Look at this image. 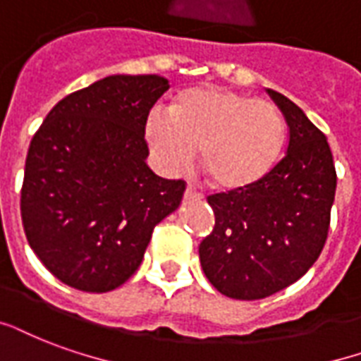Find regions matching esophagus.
Wrapping results in <instances>:
<instances>
[{
  "instance_id": "1",
  "label": "esophagus",
  "mask_w": 361,
  "mask_h": 361,
  "mask_svg": "<svg viewBox=\"0 0 361 361\" xmlns=\"http://www.w3.org/2000/svg\"><path fill=\"white\" fill-rule=\"evenodd\" d=\"M202 197H203L202 192H197L196 188H192V186H188L186 192H184V200H202Z\"/></svg>"
}]
</instances>
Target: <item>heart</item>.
<instances>
[{
  "instance_id": "heart-1",
  "label": "heart",
  "mask_w": 361,
  "mask_h": 361,
  "mask_svg": "<svg viewBox=\"0 0 361 361\" xmlns=\"http://www.w3.org/2000/svg\"><path fill=\"white\" fill-rule=\"evenodd\" d=\"M146 140L167 171L186 169L200 150V167L213 186L242 190L278 164L286 145V119L274 102L202 85L178 93L169 116L152 112Z\"/></svg>"
}]
</instances>
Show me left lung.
I'll use <instances>...</instances> for the list:
<instances>
[{"mask_svg":"<svg viewBox=\"0 0 361 361\" xmlns=\"http://www.w3.org/2000/svg\"><path fill=\"white\" fill-rule=\"evenodd\" d=\"M289 129L286 156L249 188L207 196L215 226L200 243L207 280L230 299H267L302 278L327 240L337 173L325 135L268 89Z\"/></svg>","mask_w":361,"mask_h":361,"instance_id":"8db88e82","label":"left lung"}]
</instances>
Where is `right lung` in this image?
<instances>
[{"label":"right lung","mask_w":361,"mask_h":361,"mask_svg":"<svg viewBox=\"0 0 361 361\" xmlns=\"http://www.w3.org/2000/svg\"><path fill=\"white\" fill-rule=\"evenodd\" d=\"M169 89L159 75H110L68 94L30 142L20 215L30 247L70 287L106 293L142 262L186 183L146 165V119Z\"/></svg>","instance_id":"right-lung-1"}]
</instances>
